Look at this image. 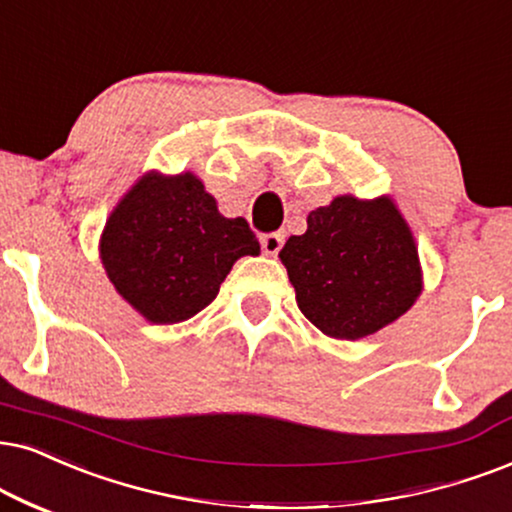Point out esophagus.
Returning <instances> with one entry per match:
<instances>
[{"instance_id": "1", "label": "esophagus", "mask_w": 512, "mask_h": 512, "mask_svg": "<svg viewBox=\"0 0 512 512\" xmlns=\"http://www.w3.org/2000/svg\"><path fill=\"white\" fill-rule=\"evenodd\" d=\"M283 238H286V236H283L281 231H276V234L262 236V241H260L262 243V250L267 252V255H276V252L283 248Z\"/></svg>"}]
</instances>
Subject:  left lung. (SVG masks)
<instances>
[{
	"mask_svg": "<svg viewBox=\"0 0 512 512\" xmlns=\"http://www.w3.org/2000/svg\"><path fill=\"white\" fill-rule=\"evenodd\" d=\"M278 257L300 312L335 340L378 333L423 293L416 238L392 196H335L309 212L307 231Z\"/></svg>",
	"mask_w": 512,
	"mask_h": 512,
	"instance_id": "obj_1",
	"label": "left lung"
}]
</instances>
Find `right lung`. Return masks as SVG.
I'll return each instance as SVG.
<instances>
[{"label": "right lung", "instance_id": "obj_1", "mask_svg": "<svg viewBox=\"0 0 512 512\" xmlns=\"http://www.w3.org/2000/svg\"><path fill=\"white\" fill-rule=\"evenodd\" d=\"M101 264L122 300L170 326L215 300L236 260L260 255L243 217H224L193 172H146L118 200L99 241Z\"/></svg>", "mask_w": 512, "mask_h": 512}]
</instances>
